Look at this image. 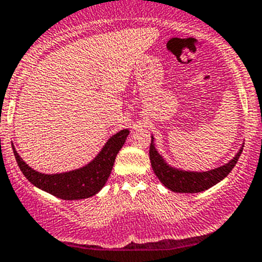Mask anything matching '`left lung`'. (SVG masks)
Returning a JSON list of instances; mask_svg holds the SVG:
<instances>
[{
	"label": "left lung",
	"mask_w": 262,
	"mask_h": 262,
	"mask_svg": "<svg viewBox=\"0 0 262 262\" xmlns=\"http://www.w3.org/2000/svg\"><path fill=\"white\" fill-rule=\"evenodd\" d=\"M242 150L243 148L239 149L236 156L230 162L217 167L215 170L206 171V172H190V171L178 170V168L168 166L158 154L156 146H154L153 138H151L149 158H150L154 173L166 188L176 191V193H199V191L207 190L211 186L216 185L223 179H225L238 162Z\"/></svg>",
	"instance_id": "obj_1"
}]
</instances>
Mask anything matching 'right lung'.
Returning a JSON list of instances; mask_svg holds the SVG:
<instances>
[{"mask_svg": "<svg viewBox=\"0 0 262 262\" xmlns=\"http://www.w3.org/2000/svg\"><path fill=\"white\" fill-rule=\"evenodd\" d=\"M128 134V129H122L116 135L112 136L106 141L100 153L87 166L78 168V170L55 173V175H45V173L34 171L20 158L15 148L12 149H14V156L17 162V166L21 170L23 175L34 186L60 199L74 201V199H84L95 195L105 185L112 172V168H113L117 154L123 146Z\"/></svg>", "mask_w": 262, "mask_h": 262, "instance_id": "right-lung-1", "label": "right lung"}]
</instances>
